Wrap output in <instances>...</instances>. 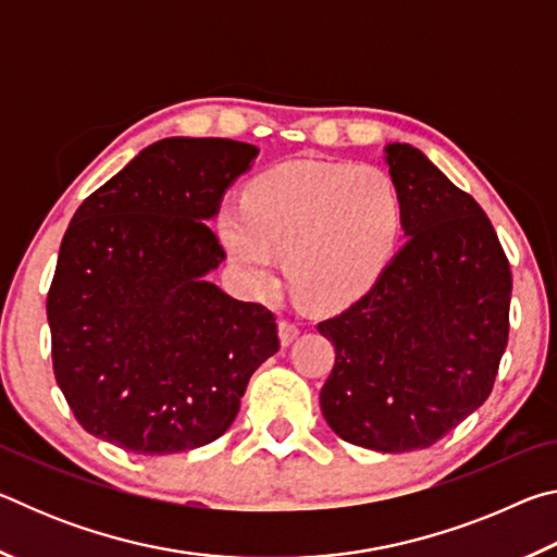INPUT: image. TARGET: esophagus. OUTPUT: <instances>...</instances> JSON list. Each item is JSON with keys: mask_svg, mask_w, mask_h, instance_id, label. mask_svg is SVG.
I'll return each instance as SVG.
<instances>
[{"mask_svg": "<svg viewBox=\"0 0 557 557\" xmlns=\"http://www.w3.org/2000/svg\"><path fill=\"white\" fill-rule=\"evenodd\" d=\"M277 334H280V344L289 346L299 336V329H297V324L285 322V319H282V322L277 324Z\"/></svg>", "mask_w": 557, "mask_h": 557, "instance_id": "1", "label": "esophagus"}]
</instances>
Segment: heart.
Wrapping results in <instances>:
<instances>
[{
  "mask_svg": "<svg viewBox=\"0 0 557 557\" xmlns=\"http://www.w3.org/2000/svg\"><path fill=\"white\" fill-rule=\"evenodd\" d=\"M215 233L245 287L268 292L285 256L292 292L332 312L369 295L391 265L403 199L379 166L295 159L252 178L243 203H223Z\"/></svg>",
  "mask_w": 557,
  "mask_h": 557,
  "instance_id": "obj_1",
  "label": "heart"
}]
</instances>
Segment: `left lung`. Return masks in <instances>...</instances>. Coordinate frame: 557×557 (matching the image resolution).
<instances>
[{"mask_svg":"<svg viewBox=\"0 0 557 557\" xmlns=\"http://www.w3.org/2000/svg\"><path fill=\"white\" fill-rule=\"evenodd\" d=\"M408 235L369 295L319 334L334 369L324 420L351 445L425 449L494 388L508 342L511 268L492 221L418 147H383Z\"/></svg>","mask_w":557,"mask_h":557,"instance_id":"left-lung-1","label":"left lung"}]
</instances>
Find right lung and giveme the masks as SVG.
Here are the masks:
<instances>
[{
	"mask_svg": "<svg viewBox=\"0 0 557 557\" xmlns=\"http://www.w3.org/2000/svg\"><path fill=\"white\" fill-rule=\"evenodd\" d=\"M258 152L159 139L75 211L46 314L55 381L92 437L135 455L209 445L277 354L275 317L209 280L225 260L209 221Z\"/></svg>",
	"mask_w": 557,
	"mask_h": 557,
	"instance_id": "add662e5",
	"label": "right lung"
}]
</instances>
